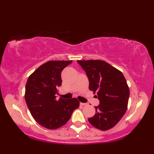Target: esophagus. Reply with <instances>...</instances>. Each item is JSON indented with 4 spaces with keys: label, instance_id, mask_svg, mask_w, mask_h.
<instances>
[{
    "label": "esophagus",
    "instance_id": "obj_1",
    "mask_svg": "<svg viewBox=\"0 0 154 154\" xmlns=\"http://www.w3.org/2000/svg\"><path fill=\"white\" fill-rule=\"evenodd\" d=\"M80 104L81 106H85V105H87V103H80Z\"/></svg>",
    "mask_w": 154,
    "mask_h": 154
}]
</instances>
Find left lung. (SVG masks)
Wrapping results in <instances>:
<instances>
[{"mask_svg": "<svg viewBox=\"0 0 154 154\" xmlns=\"http://www.w3.org/2000/svg\"><path fill=\"white\" fill-rule=\"evenodd\" d=\"M86 72L89 89L97 93L99 105L94 106L96 114L88 120L101 130L112 128L127 110L130 91L122 73L101 60H78Z\"/></svg>", "mask_w": 154, "mask_h": 154, "instance_id": "left-lung-1", "label": "left lung"}]
</instances>
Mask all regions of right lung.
I'll return each instance as SVG.
<instances>
[{
    "instance_id": "right-lung-1",
    "label": "right lung",
    "mask_w": 154,
    "mask_h": 154,
    "mask_svg": "<svg viewBox=\"0 0 154 154\" xmlns=\"http://www.w3.org/2000/svg\"><path fill=\"white\" fill-rule=\"evenodd\" d=\"M72 61H49L28 77L25 100L34 120L45 128L54 130L66 124L73 111L79 106L75 98L56 99L61 85V73Z\"/></svg>"
}]
</instances>
